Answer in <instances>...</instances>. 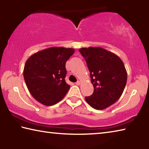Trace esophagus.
I'll use <instances>...</instances> for the list:
<instances>
[{
	"instance_id": "34e87169",
	"label": "esophagus",
	"mask_w": 149,
	"mask_h": 149,
	"mask_svg": "<svg viewBox=\"0 0 149 149\" xmlns=\"http://www.w3.org/2000/svg\"><path fill=\"white\" fill-rule=\"evenodd\" d=\"M80 84H81V82L79 81H77L76 83H75V85H79Z\"/></svg>"
}]
</instances>
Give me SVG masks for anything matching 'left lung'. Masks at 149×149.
I'll return each instance as SVG.
<instances>
[{
  "label": "left lung",
  "instance_id": "left-lung-1",
  "mask_svg": "<svg viewBox=\"0 0 149 149\" xmlns=\"http://www.w3.org/2000/svg\"><path fill=\"white\" fill-rule=\"evenodd\" d=\"M90 72L94 87L85 100L96 110L105 109L120 99L127 82V71L119 56L101 47L79 49Z\"/></svg>",
  "mask_w": 149,
  "mask_h": 149
}]
</instances>
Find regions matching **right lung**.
<instances>
[{
    "label": "right lung",
    "mask_w": 149,
    "mask_h": 149,
    "mask_svg": "<svg viewBox=\"0 0 149 149\" xmlns=\"http://www.w3.org/2000/svg\"><path fill=\"white\" fill-rule=\"evenodd\" d=\"M71 48L50 47L32 54L24 65L25 82L32 97L45 106L60 102L70 86L65 81V62L74 53Z\"/></svg>",
    "instance_id": "1"
}]
</instances>
